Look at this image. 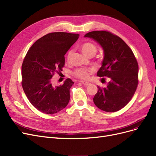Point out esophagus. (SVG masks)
I'll return each instance as SVG.
<instances>
[{
  "instance_id": "34e87169",
  "label": "esophagus",
  "mask_w": 156,
  "mask_h": 156,
  "mask_svg": "<svg viewBox=\"0 0 156 156\" xmlns=\"http://www.w3.org/2000/svg\"><path fill=\"white\" fill-rule=\"evenodd\" d=\"M81 83H83V84H84V86H88L90 84V83L87 82V81H81Z\"/></svg>"
}]
</instances>
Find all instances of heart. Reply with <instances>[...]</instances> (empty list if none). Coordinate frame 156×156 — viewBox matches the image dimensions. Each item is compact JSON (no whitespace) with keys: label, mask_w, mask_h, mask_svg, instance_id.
<instances>
[{"label":"heart","mask_w":156,"mask_h":156,"mask_svg":"<svg viewBox=\"0 0 156 156\" xmlns=\"http://www.w3.org/2000/svg\"><path fill=\"white\" fill-rule=\"evenodd\" d=\"M82 53L88 57L90 56H94L96 54L97 51L96 46L90 42H86V43L83 44L80 47ZM72 51H69L67 54V60H69L70 59L71 56H72ZM92 72V69H87L84 68H79L77 69L74 72V75L77 77L82 79H86L89 76V73Z\"/></svg>","instance_id":"heart-1"}]
</instances>
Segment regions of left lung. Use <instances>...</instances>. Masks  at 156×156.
<instances>
[{
  "instance_id": "obj_1",
  "label": "left lung",
  "mask_w": 156,
  "mask_h": 156,
  "mask_svg": "<svg viewBox=\"0 0 156 156\" xmlns=\"http://www.w3.org/2000/svg\"><path fill=\"white\" fill-rule=\"evenodd\" d=\"M100 45L104 53L99 77L110 78L106 88L98 86L94 104L105 112H116L130 101L138 84V63L133 51L120 37L107 31H92L84 35Z\"/></svg>"
}]
</instances>
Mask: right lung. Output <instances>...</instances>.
Wrapping results in <instances>:
<instances>
[{"mask_svg":"<svg viewBox=\"0 0 156 156\" xmlns=\"http://www.w3.org/2000/svg\"><path fill=\"white\" fill-rule=\"evenodd\" d=\"M79 34L53 32L41 37L28 51L22 64V87L31 104L48 115L58 112L68 104L74 83L67 79L53 87L51 79L65 64L64 55Z\"/></svg>","mask_w":156,"mask_h":156,"instance_id":"right-lung-1","label":"right lung"}]
</instances>
